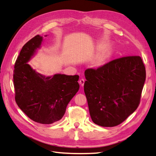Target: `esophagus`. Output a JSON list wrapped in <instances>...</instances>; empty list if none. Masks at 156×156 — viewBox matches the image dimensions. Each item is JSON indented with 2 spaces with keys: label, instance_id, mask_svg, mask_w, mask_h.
<instances>
[{
  "label": "esophagus",
  "instance_id": "esophagus-1",
  "mask_svg": "<svg viewBox=\"0 0 156 156\" xmlns=\"http://www.w3.org/2000/svg\"><path fill=\"white\" fill-rule=\"evenodd\" d=\"M84 82H85V80H84V79H83V78L80 79V81H79V83H80V84L81 85L82 87H83V86H84Z\"/></svg>",
  "mask_w": 156,
  "mask_h": 156
}]
</instances>
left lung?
Here are the masks:
<instances>
[{
    "mask_svg": "<svg viewBox=\"0 0 156 156\" xmlns=\"http://www.w3.org/2000/svg\"><path fill=\"white\" fill-rule=\"evenodd\" d=\"M84 93L91 119L103 127L118 126L140 103L146 71L140 56H126L84 72Z\"/></svg>",
    "mask_w": 156,
    "mask_h": 156,
    "instance_id": "obj_1",
    "label": "left lung"
}]
</instances>
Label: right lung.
<instances>
[{
	"label": "right lung",
	"mask_w": 156,
	"mask_h": 156,
	"mask_svg": "<svg viewBox=\"0 0 156 156\" xmlns=\"http://www.w3.org/2000/svg\"><path fill=\"white\" fill-rule=\"evenodd\" d=\"M42 37L36 35L23 45L15 63V99L18 107L33 121L50 124L59 121L79 89V76L55 74L45 77L27 62L40 47Z\"/></svg>",
	"instance_id": "1"
}]
</instances>
